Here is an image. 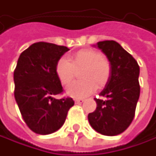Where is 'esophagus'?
<instances>
[{
	"instance_id": "34e87169",
	"label": "esophagus",
	"mask_w": 156,
	"mask_h": 156,
	"mask_svg": "<svg viewBox=\"0 0 156 156\" xmlns=\"http://www.w3.org/2000/svg\"><path fill=\"white\" fill-rule=\"evenodd\" d=\"M84 101V99H76L75 100V103L77 104H81Z\"/></svg>"
}]
</instances>
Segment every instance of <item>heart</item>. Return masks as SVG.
<instances>
[{"label":"heart","instance_id":"1","mask_svg":"<svg viewBox=\"0 0 156 156\" xmlns=\"http://www.w3.org/2000/svg\"><path fill=\"white\" fill-rule=\"evenodd\" d=\"M83 68L81 81L69 85L67 92L69 95L81 98L89 95L95 88L104 87L109 81L112 73L110 62L103 54L93 49H81L69 57L61 58L55 64V74L61 83L67 86L75 77V70Z\"/></svg>","mask_w":156,"mask_h":156}]
</instances>
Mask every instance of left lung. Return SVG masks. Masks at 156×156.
<instances>
[{
  "label": "left lung",
  "mask_w": 156,
  "mask_h": 156,
  "mask_svg": "<svg viewBox=\"0 0 156 156\" xmlns=\"http://www.w3.org/2000/svg\"><path fill=\"white\" fill-rule=\"evenodd\" d=\"M97 47L111 63L109 81L100 93L106 100L94 98L96 109L87 118L98 133L114 136L122 134L131 124L140 96V67L135 59L115 41H103Z\"/></svg>",
  "instance_id": "obj_1"
}]
</instances>
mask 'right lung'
I'll return each mask as SVG.
<instances>
[{
  "label": "right lung",
  "mask_w": 156,
  "mask_h": 156,
  "mask_svg": "<svg viewBox=\"0 0 156 156\" xmlns=\"http://www.w3.org/2000/svg\"><path fill=\"white\" fill-rule=\"evenodd\" d=\"M69 50L65 46L40 41L22 52L14 71L15 98L27 126L39 135H49L62 126L71 97L55 99L63 93L55 64Z\"/></svg>",
  "instance_id": "obj_1"
}]
</instances>
